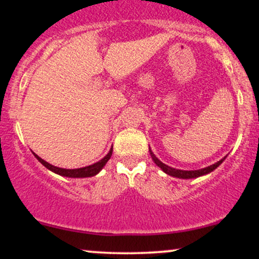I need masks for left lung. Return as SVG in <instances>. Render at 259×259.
Listing matches in <instances>:
<instances>
[{"label":"left lung","mask_w":259,"mask_h":259,"mask_svg":"<svg viewBox=\"0 0 259 259\" xmlns=\"http://www.w3.org/2000/svg\"><path fill=\"white\" fill-rule=\"evenodd\" d=\"M150 154H151V157H152L153 162L156 163L157 167H159L160 169H162L165 174L170 175V177H174V178H179V179H195V178L203 177V175L212 173V171L214 170V169L218 168L219 165L224 162V159L227 158V156H225L224 158L218 160V162L214 163V164L208 165V167H206V168L197 169V170H181V169H175V168L169 167V165H167V164H164L162 160H159L158 158H157L156 154L152 152V150H151V148H150Z\"/></svg>","instance_id":"1"}]
</instances>
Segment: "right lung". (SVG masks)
<instances>
[{"mask_svg":"<svg viewBox=\"0 0 259 259\" xmlns=\"http://www.w3.org/2000/svg\"><path fill=\"white\" fill-rule=\"evenodd\" d=\"M113 152V147H111L109 152L103 157L102 159H100L99 162L94 163V164L88 165V167H82V168H76V169H65V168H59V167H55V165L50 164L49 162L44 160L42 158L37 156L36 153H34L35 158H36L41 164L44 165L45 168H47L49 170L53 171V173L61 175V177H65V178H90V177H95L96 174H99L102 168L105 167L106 163L108 162L109 158H111Z\"/></svg>","mask_w":259,"mask_h":259,"instance_id":"1","label":"right lung"}]
</instances>
